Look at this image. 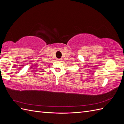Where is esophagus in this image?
<instances>
[{
  "label": "esophagus",
  "mask_w": 124,
  "mask_h": 124,
  "mask_svg": "<svg viewBox=\"0 0 124 124\" xmlns=\"http://www.w3.org/2000/svg\"><path fill=\"white\" fill-rule=\"evenodd\" d=\"M57 61H61L62 60L61 59H57Z\"/></svg>",
  "instance_id": "34e87169"
}]
</instances>
